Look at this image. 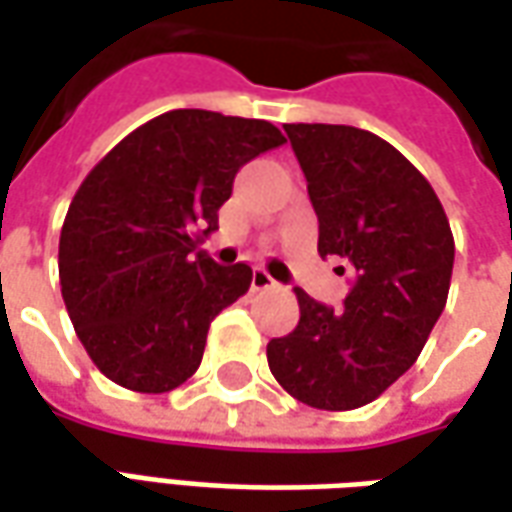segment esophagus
<instances>
[{"instance_id": "esophagus-1", "label": "esophagus", "mask_w": 512, "mask_h": 512, "mask_svg": "<svg viewBox=\"0 0 512 512\" xmlns=\"http://www.w3.org/2000/svg\"><path fill=\"white\" fill-rule=\"evenodd\" d=\"M250 287H253V290H270V287H276V281H273V276H270L264 267H256V270H253V278H250Z\"/></svg>"}]
</instances>
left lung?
<instances>
[{
  "label": "left lung",
  "instance_id": "1",
  "mask_svg": "<svg viewBox=\"0 0 512 512\" xmlns=\"http://www.w3.org/2000/svg\"><path fill=\"white\" fill-rule=\"evenodd\" d=\"M320 234L354 270L343 309L295 287L301 320L267 343L276 382L315 410H357L424 351L446 306L454 236L435 189L390 142L351 125H284Z\"/></svg>",
  "mask_w": 512,
  "mask_h": 512
}]
</instances>
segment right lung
<instances>
[{
    "label": "right lung",
    "instance_id": "obj_1",
    "mask_svg": "<svg viewBox=\"0 0 512 512\" xmlns=\"http://www.w3.org/2000/svg\"><path fill=\"white\" fill-rule=\"evenodd\" d=\"M264 119L178 108L128 133L74 192L58 245L66 312L91 362L133 393H169L203 359L214 317L253 270L220 267L217 231L250 158L284 144Z\"/></svg>",
    "mask_w": 512,
    "mask_h": 512
}]
</instances>
